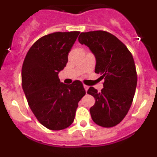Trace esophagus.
Segmentation results:
<instances>
[{"label":"esophagus","instance_id":"esophagus-1","mask_svg":"<svg viewBox=\"0 0 157 157\" xmlns=\"http://www.w3.org/2000/svg\"><path fill=\"white\" fill-rule=\"evenodd\" d=\"M84 89H85V90L87 92V90H88V89H89V86L86 85H84Z\"/></svg>","mask_w":157,"mask_h":157}]
</instances>
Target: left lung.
<instances>
[{
    "instance_id": "1",
    "label": "left lung",
    "mask_w": 157,
    "mask_h": 157,
    "mask_svg": "<svg viewBox=\"0 0 157 157\" xmlns=\"http://www.w3.org/2000/svg\"><path fill=\"white\" fill-rule=\"evenodd\" d=\"M78 41L92 51L95 73L105 78L101 93L92 86L87 91L96 101L90 109L93 121L101 127H115L127 116L137 86L132 54L116 36L104 30L82 32Z\"/></svg>"
}]
</instances>
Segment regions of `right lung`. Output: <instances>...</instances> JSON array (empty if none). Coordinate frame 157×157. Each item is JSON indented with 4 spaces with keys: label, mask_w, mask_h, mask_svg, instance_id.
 Returning <instances> with one entry per match:
<instances>
[{
    "label": "right lung",
    "mask_w": 157,
    "mask_h": 157,
    "mask_svg": "<svg viewBox=\"0 0 157 157\" xmlns=\"http://www.w3.org/2000/svg\"><path fill=\"white\" fill-rule=\"evenodd\" d=\"M79 33L55 32L43 36L30 47L23 61V92L37 120L49 130L68 127L75 120L78 101L86 94L79 80L66 85L58 77Z\"/></svg>",
    "instance_id": "add662e5"
}]
</instances>
